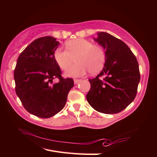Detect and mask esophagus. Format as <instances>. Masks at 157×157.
<instances>
[{
	"mask_svg": "<svg viewBox=\"0 0 157 157\" xmlns=\"http://www.w3.org/2000/svg\"><path fill=\"white\" fill-rule=\"evenodd\" d=\"M81 81L80 79H74V83L75 84H78V82Z\"/></svg>",
	"mask_w": 157,
	"mask_h": 157,
	"instance_id": "1",
	"label": "esophagus"
}]
</instances>
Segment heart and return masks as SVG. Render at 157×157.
Returning <instances> with one entry per match:
<instances>
[{
	"label": "heart",
	"mask_w": 157,
	"mask_h": 157,
	"mask_svg": "<svg viewBox=\"0 0 157 157\" xmlns=\"http://www.w3.org/2000/svg\"><path fill=\"white\" fill-rule=\"evenodd\" d=\"M67 49L58 48L54 52V59L62 70L69 69L75 59L78 62L68 70L67 76L79 77L90 71L93 74L100 71L106 62V53L101 46L93 44L87 40L78 38L67 42Z\"/></svg>",
	"instance_id": "b5f03b06"
}]
</instances>
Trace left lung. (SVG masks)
Here are the masks:
<instances>
[{
    "mask_svg": "<svg viewBox=\"0 0 157 157\" xmlns=\"http://www.w3.org/2000/svg\"><path fill=\"white\" fill-rule=\"evenodd\" d=\"M95 39L105 49L104 69L88 79L90 89L86 99L99 113L115 114L124 110L134 99L140 81L139 64L132 51L121 40L106 32ZM104 76L103 79L100 78Z\"/></svg>",
    "mask_w": 157,
    "mask_h": 157,
    "instance_id": "left-lung-1",
    "label": "left lung"
}]
</instances>
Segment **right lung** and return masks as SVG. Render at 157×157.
Listing matches in <instances>:
<instances>
[{"mask_svg":"<svg viewBox=\"0 0 157 157\" xmlns=\"http://www.w3.org/2000/svg\"><path fill=\"white\" fill-rule=\"evenodd\" d=\"M59 44L51 36L35 40L20 54L14 69L16 95L28 112L40 118H49L63 109L74 86L72 78L62 76L54 59ZM56 78L59 82L53 84Z\"/></svg>","mask_w":157,"mask_h":157,"instance_id":"1","label":"right lung"}]
</instances>
